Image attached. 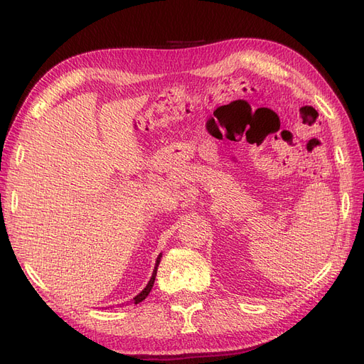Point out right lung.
<instances>
[{
    "label": "right lung",
    "instance_id": "obj_1",
    "mask_svg": "<svg viewBox=\"0 0 364 364\" xmlns=\"http://www.w3.org/2000/svg\"><path fill=\"white\" fill-rule=\"evenodd\" d=\"M161 257H163V255L161 252H159V256L156 257V262H155V269H154V273H151V277H150V281L147 282V285H146V289H144L139 294H136V296L133 298V301H134V304H139V302H142L144 299H146L147 296H149V293H150V290H151V287H154V282H155V277H156V272H158V265H159V262H161Z\"/></svg>",
    "mask_w": 364,
    "mask_h": 364
}]
</instances>
